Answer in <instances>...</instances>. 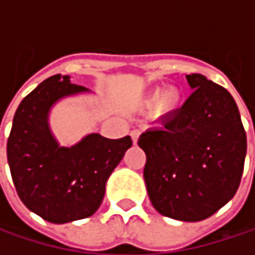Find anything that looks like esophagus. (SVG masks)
I'll list each match as a JSON object with an SVG mask.
<instances>
[{"label":"esophagus","instance_id":"1","mask_svg":"<svg viewBox=\"0 0 255 255\" xmlns=\"http://www.w3.org/2000/svg\"><path fill=\"white\" fill-rule=\"evenodd\" d=\"M138 137H140V129H132V131H131V138H132L134 143H137Z\"/></svg>","mask_w":255,"mask_h":255}]
</instances>
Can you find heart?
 Listing matches in <instances>:
<instances>
[{
    "instance_id": "heart-1",
    "label": "heart",
    "mask_w": 255,
    "mask_h": 255,
    "mask_svg": "<svg viewBox=\"0 0 255 255\" xmlns=\"http://www.w3.org/2000/svg\"><path fill=\"white\" fill-rule=\"evenodd\" d=\"M149 105H156V112L164 117H173L183 106V94L176 87L155 88L147 94Z\"/></svg>"
}]
</instances>
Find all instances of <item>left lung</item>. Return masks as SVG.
<instances>
[{
  "label": "left lung",
  "mask_w": 255,
  "mask_h": 255,
  "mask_svg": "<svg viewBox=\"0 0 255 255\" xmlns=\"http://www.w3.org/2000/svg\"><path fill=\"white\" fill-rule=\"evenodd\" d=\"M193 90L180 112L138 138L153 208L180 222L211 217L235 196L247 155L238 106L222 85L186 75Z\"/></svg>",
  "instance_id": "8db88e82"
}]
</instances>
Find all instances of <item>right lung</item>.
<instances>
[{"label": "right lung", "instance_id": "right-lung-1", "mask_svg": "<svg viewBox=\"0 0 255 255\" xmlns=\"http://www.w3.org/2000/svg\"><path fill=\"white\" fill-rule=\"evenodd\" d=\"M90 93L54 75L20 102L7 141V159L19 198L32 213L56 225L93 216L106 181L131 147L129 135L106 138L99 132L60 146L50 128L51 108L62 99Z\"/></svg>", "mask_w": 255, "mask_h": 255}]
</instances>
